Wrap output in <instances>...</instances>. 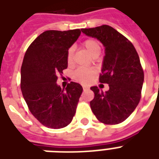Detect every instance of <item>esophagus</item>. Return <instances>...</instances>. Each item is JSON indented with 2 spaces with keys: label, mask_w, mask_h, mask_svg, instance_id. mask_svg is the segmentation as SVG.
Segmentation results:
<instances>
[{
  "label": "esophagus",
  "mask_w": 159,
  "mask_h": 159,
  "mask_svg": "<svg viewBox=\"0 0 159 159\" xmlns=\"http://www.w3.org/2000/svg\"><path fill=\"white\" fill-rule=\"evenodd\" d=\"M82 87H83V90H84V91L89 89V87H87V86H85V85H83V86H82Z\"/></svg>",
  "instance_id": "esophagus-1"
}]
</instances>
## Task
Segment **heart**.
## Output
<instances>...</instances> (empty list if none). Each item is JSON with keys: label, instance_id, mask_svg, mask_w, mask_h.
Here are the masks:
<instances>
[{"label": "heart", "instance_id": "b5f03b06", "mask_svg": "<svg viewBox=\"0 0 159 159\" xmlns=\"http://www.w3.org/2000/svg\"><path fill=\"white\" fill-rule=\"evenodd\" d=\"M83 47L92 57H98L101 53L100 43L93 39H89L85 41L83 43ZM72 56H73V48H70L67 50V62L69 65L72 63ZM96 75H97V70L93 67L78 68L73 73V78L81 83L88 84L93 80Z\"/></svg>", "mask_w": 159, "mask_h": 159}]
</instances>
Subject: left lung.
<instances>
[{
	"label": "left lung",
	"instance_id": "left-lung-1",
	"mask_svg": "<svg viewBox=\"0 0 159 159\" xmlns=\"http://www.w3.org/2000/svg\"><path fill=\"white\" fill-rule=\"evenodd\" d=\"M83 34L103 44L105 56L100 82L109 84L103 92L94 86L91 108L96 117L106 125L125 120L140 101L143 71L137 51L131 42L109 25L82 29Z\"/></svg>",
	"mask_w": 159,
	"mask_h": 159
}]
</instances>
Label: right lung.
<instances>
[{"instance_id": "add662e5", "label": "right lung", "mask_w": 159, "mask_h": 159, "mask_svg": "<svg viewBox=\"0 0 159 159\" xmlns=\"http://www.w3.org/2000/svg\"><path fill=\"white\" fill-rule=\"evenodd\" d=\"M80 34V30H47L34 40L24 57L20 72L24 99L32 115L48 128L66 127L76 113L82 87L71 82L62 89L57 80L67 67V50Z\"/></svg>"}]
</instances>
